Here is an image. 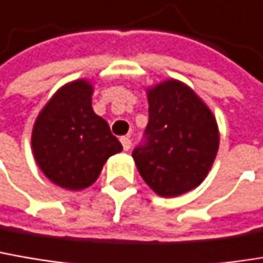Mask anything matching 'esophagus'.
<instances>
[{"label": "esophagus", "mask_w": 263, "mask_h": 263, "mask_svg": "<svg viewBox=\"0 0 263 263\" xmlns=\"http://www.w3.org/2000/svg\"><path fill=\"white\" fill-rule=\"evenodd\" d=\"M120 143L123 146V151H129L131 149V138L129 137H122L120 138Z\"/></svg>", "instance_id": "1"}]
</instances>
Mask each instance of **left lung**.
<instances>
[{
  "instance_id": "8db88e82",
  "label": "left lung",
  "mask_w": 263,
  "mask_h": 263,
  "mask_svg": "<svg viewBox=\"0 0 263 263\" xmlns=\"http://www.w3.org/2000/svg\"><path fill=\"white\" fill-rule=\"evenodd\" d=\"M146 93V143L134 149L132 158L158 196L178 197L208 176L218 152V125L209 107L182 81L165 80Z\"/></svg>"
}]
</instances>
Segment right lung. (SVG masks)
Wrapping results in <instances>:
<instances>
[{
    "label": "right lung",
    "mask_w": 263,
    "mask_h": 263,
    "mask_svg": "<svg viewBox=\"0 0 263 263\" xmlns=\"http://www.w3.org/2000/svg\"><path fill=\"white\" fill-rule=\"evenodd\" d=\"M87 80L64 84L39 112L31 147L39 168L52 183L80 191L99 178L109 156L122 152L108 123L91 108Z\"/></svg>",
    "instance_id": "obj_1"
}]
</instances>
